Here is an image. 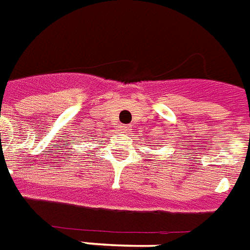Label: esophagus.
<instances>
[{
	"mask_svg": "<svg viewBox=\"0 0 250 250\" xmlns=\"http://www.w3.org/2000/svg\"><path fill=\"white\" fill-rule=\"evenodd\" d=\"M123 132H125V133H129V127L125 125V127H123Z\"/></svg>",
	"mask_w": 250,
	"mask_h": 250,
	"instance_id": "obj_1",
	"label": "esophagus"
}]
</instances>
